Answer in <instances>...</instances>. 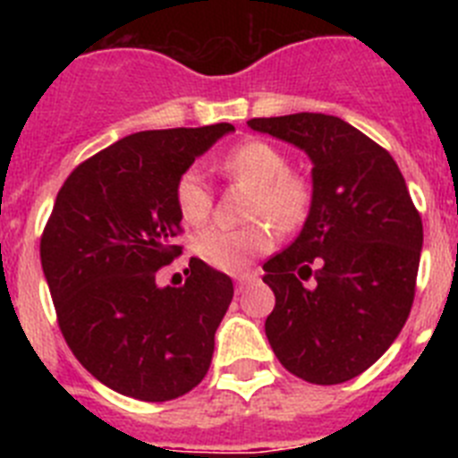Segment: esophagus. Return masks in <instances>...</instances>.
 <instances>
[{
	"label": "esophagus",
	"instance_id": "34e87169",
	"mask_svg": "<svg viewBox=\"0 0 458 458\" xmlns=\"http://www.w3.org/2000/svg\"><path fill=\"white\" fill-rule=\"evenodd\" d=\"M233 282H236V289L242 291L245 286H250V284H254V282H257V273H241V275H236V277H233Z\"/></svg>",
	"mask_w": 458,
	"mask_h": 458
}]
</instances>
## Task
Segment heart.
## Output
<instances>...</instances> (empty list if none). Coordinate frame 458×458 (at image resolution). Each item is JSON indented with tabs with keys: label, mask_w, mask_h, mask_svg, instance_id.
<instances>
[{
	"label": "heart",
	"mask_w": 458,
	"mask_h": 458,
	"mask_svg": "<svg viewBox=\"0 0 458 458\" xmlns=\"http://www.w3.org/2000/svg\"><path fill=\"white\" fill-rule=\"evenodd\" d=\"M217 165L226 176L252 185L248 217H254V222L238 229L208 226L197 233L194 250L213 268L236 273L273 245L275 226L282 232H293L305 222L311 188L301 174L291 172L286 153L266 140L241 141L229 148ZM174 201L185 222H206L213 208V194L201 169L188 167L181 174L174 185Z\"/></svg>",
	"instance_id": "1"
}]
</instances>
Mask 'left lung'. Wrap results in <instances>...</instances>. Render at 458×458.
<instances>
[{
  "label": "left lung",
  "instance_id": "8db88e82",
  "mask_svg": "<svg viewBox=\"0 0 458 458\" xmlns=\"http://www.w3.org/2000/svg\"><path fill=\"white\" fill-rule=\"evenodd\" d=\"M248 125L314 163L301 236L264 264L275 293L266 337L298 378L346 383L390 349L411 314L422 217L390 153L339 116L298 112Z\"/></svg>",
  "mask_w": 458,
  "mask_h": 458
}]
</instances>
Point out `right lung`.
<instances>
[{"instance_id":"right-lung-1","label":"right lung","mask_w":458,"mask_h":458,"mask_svg":"<svg viewBox=\"0 0 458 458\" xmlns=\"http://www.w3.org/2000/svg\"><path fill=\"white\" fill-rule=\"evenodd\" d=\"M232 123L144 131L72 169L40 236V264L68 349L91 376L140 402L201 383L232 279L190 259L185 284H156L183 252L174 185Z\"/></svg>"}]
</instances>
